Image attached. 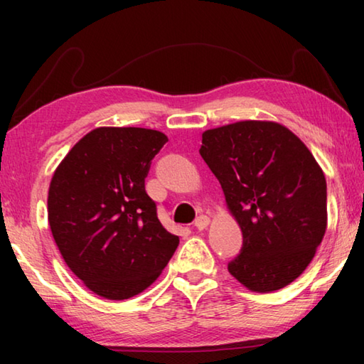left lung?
I'll return each instance as SVG.
<instances>
[{
  "label": "left lung",
  "instance_id": "left-lung-1",
  "mask_svg": "<svg viewBox=\"0 0 364 364\" xmlns=\"http://www.w3.org/2000/svg\"><path fill=\"white\" fill-rule=\"evenodd\" d=\"M168 138L136 127L90 132L58 165L48 221L67 267L109 300L146 291L180 244L157 218L144 188L151 160Z\"/></svg>",
  "mask_w": 364,
  "mask_h": 364
}]
</instances>
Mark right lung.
I'll return each mask as SVG.
<instances>
[{"label": "right lung", "mask_w": 364, "mask_h": 364, "mask_svg": "<svg viewBox=\"0 0 364 364\" xmlns=\"http://www.w3.org/2000/svg\"><path fill=\"white\" fill-rule=\"evenodd\" d=\"M199 152L242 231L228 271L252 292L291 284L328 228L326 178L313 154L286 127L257 120L204 132Z\"/></svg>", "instance_id": "obj_1"}]
</instances>
